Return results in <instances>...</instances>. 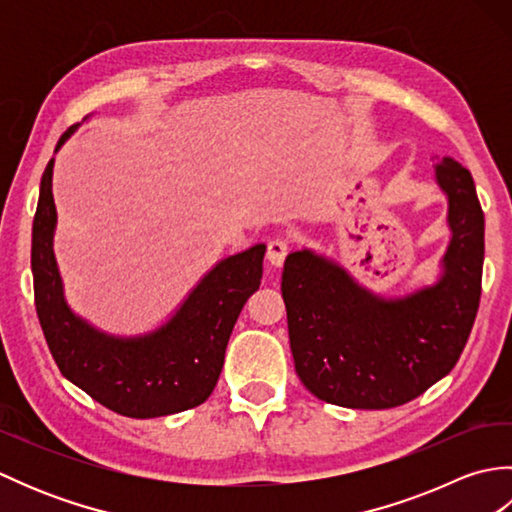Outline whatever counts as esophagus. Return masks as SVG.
<instances>
[{
  "mask_svg": "<svg viewBox=\"0 0 512 512\" xmlns=\"http://www.w3.org/2000/svg\"><path fill=\"white\" fill-rule=\"evenodd\" d=\"M288 250H290V242L286 237H275L273 242L268 244V262L273 264V266H281L286 262V257H288Z\"/></svg>",
  "mask_w": 512,
  "mask_h": 512,
  "instance_id": "34e87169",
  "label": "esophagus"
}]
</instances>
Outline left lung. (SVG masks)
Segmentation results:
<instances>
[{
    "label": "left lung",
    "mask_w": 512,
    "mask_h": 512,
    "mask_svg": "<svg viewBox=\"0 0 512 512\" xmlns=\"http://www.w3.org/2000/svg\"><path fill=\"white\" fill-rule=\"evenodd\" d=\"M449 198L451 244L436 286L402 299L361 288L341 266L297 250L281 275L290 350L301 383L350 409H391L447 376L469 341L482 295L484 213L471 171L436 165Z\"/></svg>",
    "instance_id": "left-lung-1"
}]
</instances>
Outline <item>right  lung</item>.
<instances>
[{
  "mask_svg": "<svg viewBox=\"0 0 512 512\" xmlns=\"http://www.w3.org/2000/svg\"><path fill=\"white\" fill-rule=\"evenodd\" d=\"M76 125L65 132L61 145ZM52 165L41 176L32 222V275L43 336L61 374L103 407L127 418H158L198 407L213 394L233 325L259 288L266 246L257 244L222 259L173 317L147 336L118 339L103 334L65 306L52 253L57 209Z\"/></svg>",
  "mask_w": 512,
  "mask_h": 512,
  "instance_id": "obj_1",
  "label": "right lung"
}]
</instances>
